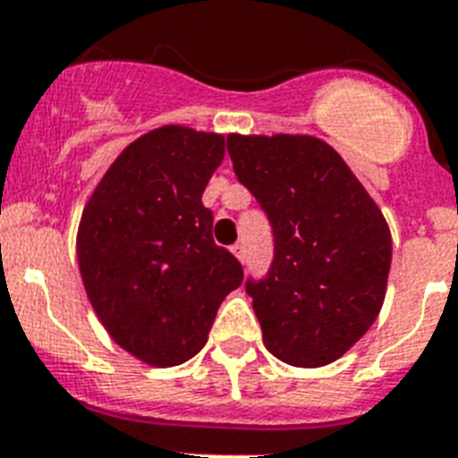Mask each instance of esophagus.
Returning a JSON list of instances; mask_svg holds the SVG:
<instances>
[{
  "label": "esophagus",
  "instance_id": "obj_1",
  "mask_svg": "<svg viewBox=\"0 0 458 458\" xmlns=\"http://www.w3.org/2000/svg\"><path fill=\"white\" fill-rule=\"evenodd\" d=\"M230 251H233V256L237 258L240 262H246V246L242 244V242H237V244L230 246Z\"/></svg>",
  "mask_w": 458,
  "mask_h": 458
}]
</instances>
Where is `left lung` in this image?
Listing matches in <instances>:
<instances>
[{
  "instance_id": "8db88e82",
  "label": "left lung",
  "mask_w": 458,
  "mask_h": 458,
  "mask_svg": "<svg viewBox=\"0 0 458 458\" xmlns=\"http://www.w3.org/2000/svg\"><path fill=\"white\" fill-rule=\"evenodd\" d=\"M228 154L272 224V267L262 281H246L262 341L285 364L325 367L383 309L392 265L387 221L320 138L230 133Z\"/></svg>"
}]
</instances>
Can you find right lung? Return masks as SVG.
<instances>
[{
	"instance_id": "right-lung-1",
	"label": "right lung",
	"mask_w": 458,
	"mask_h": 458,
	"mask_svg": "<svg viewBox=\"0 0 458 458\" xmlns=\"http://www.w3.org/2000/svg\"><path fill=\"white\" fill-rule=\"evenodd\" d=\"M225 157L221 133L168 124L140 135L97 184L78 225L91 309L117 345L177 367L207 344L240 260L214 244L202 191Z\"/></svg>"
}]
</instances>
